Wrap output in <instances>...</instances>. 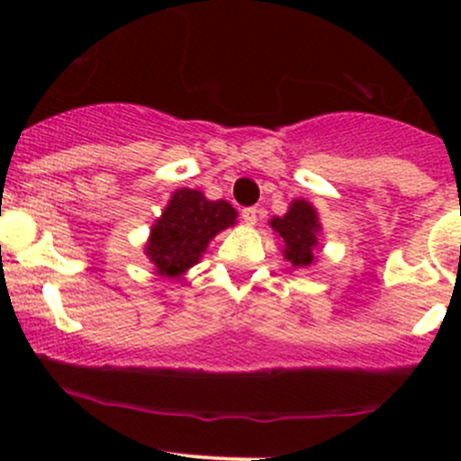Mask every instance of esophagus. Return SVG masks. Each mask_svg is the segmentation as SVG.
<instances>
[{"mask_svg": "<svg viewBox=\"0 0 461 461\" xmlns=\"http://www.w3.org/2000/svg\"><path fill=\"white\" fill-rule=\"evenodd\" d=\"M240 216H243V221L248 222V225H254V222L258 221V209L257 207H245L243 212H240Z\"/></svg>", "mask_w": 461, "mask_h": 461, "instance_id": "obj_1", "label": "esophagus"}]
</instances>
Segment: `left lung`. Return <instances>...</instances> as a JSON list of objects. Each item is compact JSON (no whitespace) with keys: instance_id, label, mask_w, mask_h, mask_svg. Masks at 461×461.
I'll list each match as a JSON object with an SVG mask.
<instances>
[{"instance_id":"obj_1","label":"left lung","mask_w":461,"mask_h":461,"mask_svg":"<svg viewBox=\"0 0 461 461\" xmlns=\"http://www.w3.org/2000/svg\"><path fill=\"white\" fill-rule=\"evenodd\" d=\"M269 225L285 243L283 254H285L287 260H292L294 267H305V265L312 263V252L321 230L317 212H314L312 204L305 201H294L285 216L272 218Z\"/></svg>"}]
</instances>
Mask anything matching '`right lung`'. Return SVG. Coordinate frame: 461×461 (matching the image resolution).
Returning a JSON list of instances; mask_svg holds the SVG:
<instances>
[{"label": "right lung", "instance_id": "obj_1", "mask_svg": "<svg viewBox=\"0 0 461 461\" xmlns=\"http://www.w3.org/2000/svg\"><path fill=\"white\" fill-rule=\"evenodd\" d=\"M236 209L227 201H207L196 189H178L153 225L147 257L165 276H178L198 263L209 240L234 225Z\"/></svg>", "mask_w": 461, "mask_h": 461}]
</instances>
